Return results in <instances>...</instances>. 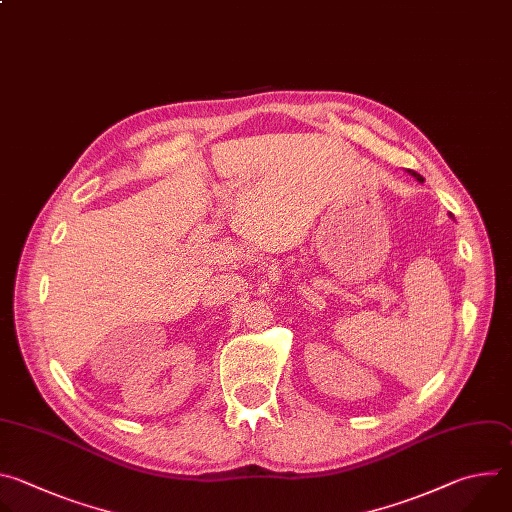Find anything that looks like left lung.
<instances>
[{
  "label": "left lung",
  "instance_id": "8db88e82",
  "mask_svg": "<svg viewBox=\"0 0 512 512\" xmlns=\"http://www.w3.org/2000/svg\"><path fill=\"white\" fill-rule=\"evenodd\" d=\"M409 174H411V176H415V178H417V180H419V182H423V176H419V174H417V172H413V170H409Z\"/></svg>",
  "mask_w": 512,
  "mask_h": 512
}]
</instances>
